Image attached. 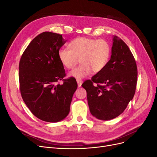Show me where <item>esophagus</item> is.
<instances>
[{
	"mask_svg": "<svg viewBox=\"0 0 157 157\" xmlns=\"http://www.w3.org/2000/svg\"><path fill=\"white\" fill-rule=\"evenodd\" d=\"M77 84H78V87L81 86V85L82 84V80L81 79H80V78H77Z\"/></svg>",
	"mask_w": 157,
	"mask_h": 157,
	"instance_id": "obj_1",
	"label": "esophagus"
}]
</instances>
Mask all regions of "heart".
<instances>
[{
  "label": "heart",
  "instance_id": "obj_1",
  "mask_svg": "<svg viewBox=\"0 0 157 157\" xmlns=\"http://www.w3.org/2000/svg\"><path fill=\"white\" fill-rule=\"evenodd\" d=\"M68 49L61 48L58 56L60 63L68 69L74 68L81 63L77 68L71 71L69 75L76 78H82L92 73H98L106 67L111 56V48L105 39H95L80 36L75 38L68 44Z\"/></svg>",
  "mask_w": 157,
  "mask_h": 157
}]
</instances>
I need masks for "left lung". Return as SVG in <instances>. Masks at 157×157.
I'll use <instances>...</instances> for the list:
<instances>
[{
	"label": "left lung",
	"mask_w": 157,
	"mask_h": 157,
	"mask_svg": "<svg viewBox=\"0 0 157 157\" xmlns=\"http://www.w3.org/2000/svg\"><path fill=\"white\" fill-rule=\"evenodd\" d=\"M137 79L134 56L124 41L114 36L111 59L106 67L82 84L86 90L92 115L103 121L119 116L134 96Z\"/></svg>",
	"instance_id": "left-lung-1"
}]
</instances>
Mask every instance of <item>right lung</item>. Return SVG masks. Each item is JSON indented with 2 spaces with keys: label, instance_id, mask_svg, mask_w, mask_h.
<instances>
[{
  "label": "right lung",
  "instance_id": "add662e5",
  "mask_svg": "<svg viewBox=\"0 0 157 157\" xmlns=\"http://www.w3.org/2000/svg\"><path fill=\"white\" fill-rule=\"evenodd\" d=\"M62 35L46 31L37 35L23 52L19 64L21 97L36 117L57 122L68 115L77 83L65 77L58 53L65 43ZM59 80L63 84L56 85Z\"/></svg>",
  "mask_w": 157,
  "mask_h": 157
}]
</instances>
